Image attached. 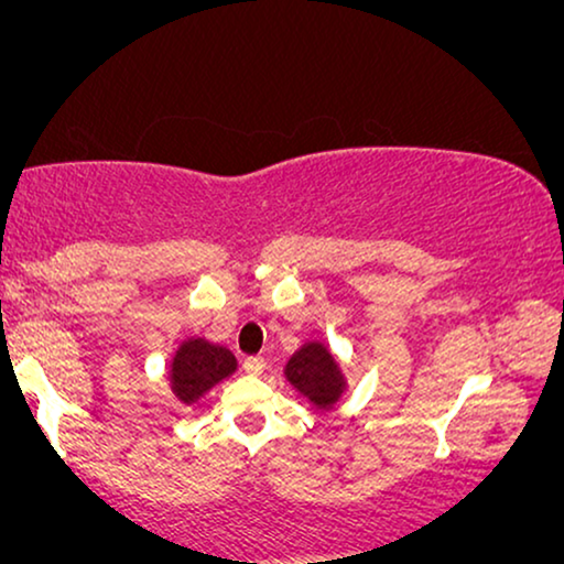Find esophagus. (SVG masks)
<instances>
[{
	"label": "esophagus",
	"mask_w": 564,
	"mask_h": 564,
	"mask_svg": "<svg viewBox=\"0 0 564 564\" xmlns=\"http://www.w3.org/2000/svg\"><path fill=\"white\" fill-rule=\"evenodd\" d=\"M243 372L261 375V372H264V359H261V357H246L243 359Z\"/></svg>",
	"instance_id": "obj_1"
}]
</instances>
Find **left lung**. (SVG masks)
<instances>
[{"mask_svg":"<svg viewBox=\"0 0 564 564\" xmlns=\"http://www.w3.org/2000/svg\"><path fill=\"white\" fill-rule=\"evenodd\" d=\"M284 380L311 403L315 411H330L346 392V377L323 341H305L284 365Z\"/></svg>","mask_w":564,"mask_h":564,"instance_id":"8db88e82","label":"left lung"}]
</instances>
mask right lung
Segmentation results:
<instances>
[{
	"label": "right lung",
	"instance_id": "right-lung-1",
	"mask_svg": "<svg viewBox=\"0 0 564 564\" xmlns=\"http://www.w3.org/2000/svg\"><path fill=\"white\" fill-rule=\"evenodd\" d=\"M238 361L230 349L207 338H184L169 365V388L184 405L197 403L205 392L236 372Z\"/></svg>",
	"mask_w": 564,
	"mask_h": 564
}]
</instances>
